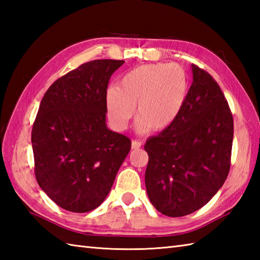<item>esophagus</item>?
Returning <instances> with one entry per match:
<instances>
[{
    "label": "esophagus",
    "mask_w": 260,
    "mask_h": 260,
    "mask_svg": "<svg viewBox=\"0 0 260 260\" xmlns=\"http://www.w3.org/2000/svg\"><path fill=\"white\" fill-rule=\"evenodd\" d=\"M141 146H142V143L140 141L132 142V148H133V150H137V148H140Z\"/></svg>",
    "instance_id": "34e87169"
}]
</instances>
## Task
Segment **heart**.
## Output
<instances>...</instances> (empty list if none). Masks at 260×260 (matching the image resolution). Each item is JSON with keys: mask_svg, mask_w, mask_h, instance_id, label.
<instances>
[{"mask_svg": "<svg viewBox=\"0 0 260 260\" xmlns=\"http://www.w3.org/2000/svg\"><path fill=\"white\" fill-rule=\"evenodd\" d=\"M189 95L185 70L173 63H148L129 70L117 86L105 93L107 118L116 131H124L137 116L140 133L162 132L179 117Z\"/></svg>", "mask_w": 260, "mask_h": 260, "instance_id": "obj_1", "label": "heart"}]
</instances>
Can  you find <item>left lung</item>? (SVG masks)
Wrapping results in <instances>:
<instances>
[{"instance_id":"obj_1","label":"left lung","mask_w":260,"mask_h":260,"mask_svg":"<svg viewBox=\"0 0 260 260\" xmlns=\"http://www.w3.org/2000/svg\"><path fill=\"white\" fill-rule=\"evenodd\" d=\"M184 107L169 128L150 137L145 185L148 199L168 217H183L211 200L227 179L234 118L211 75L192 64Z\"/></svg>"}]
</instances>
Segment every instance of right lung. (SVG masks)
I'll return each mask as SVG.
<instances>
[{
  "label": "right lung",
  "instance_id": "add662e5",
  "mask_svg": "<svg viewBox=\"0 0 260 260\" xmlns=\"http://www.w3.org/2000/svg\"><path fill=\"white\" fill-rule=\"evenodd\" d=\"M124 60H93L57 79L43 96L31 142L38 184L59 207L84 213L101 206L131 140L107 128L108 82Z\"/></svg>",
  "mask_w": 260,
  "mask_h": 260
}]
</instances>
